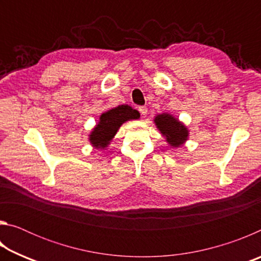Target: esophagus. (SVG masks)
I'll return each instance as SVG.
<instances>
[{
  "mask_svg": "<svg viewBox=\"0 0 261 261\" xmlns=\"http://www.w3.org/2000/svg\"><path fill=\"white\" fill-rule=\"evenodd\" d=\"M147 110H148L147 107H145V106H141V107H139V112L141 115H143V116H146Z\"/></svg>",
  "mask_w": 261,
  "mask_h": 261,
  "instance_id": "34e87169",
  "label": "esophagus"
}]
</instances>
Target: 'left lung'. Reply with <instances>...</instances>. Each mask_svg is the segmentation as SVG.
Here are the masks:
<instances>
[{
    "instance_id": "1",
    "label": "left lung",
    "mask_w": 261,
    "mask_h": 261,
    "mask_svg": "<svg viewBox=\"0 0 261 261\" xmlns=\"http://www.w3.org/2000/svg\"><path fill=\"white\" fill-rule=\"evenodd\" d=\"M159 131L165 137L168 145L171 147H180L189 138V129L184 123L180 122L178 118H176L174 115L162 113L156 115L154 117Z\"/></svg>"
}]
</instances>
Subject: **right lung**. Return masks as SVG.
<instances>
[{
    "instance_id": "obj_1",
    "label": "right lung",
    "mask_w": 261,
    "mask_h": 261,
    "mask_svg": "<svg viewBox=\"0 0 261 261\" xmlns=\"http://www.w3.org/2000/svg\"><path fill=\"white\" fill-rule=\"evenodd\" d=\"M139 117L138 110L130 107L129 105H121L109 109L100 115L98 124L92 129L88 140L94 148H107L123 123L130 120H138Z\"/></svg>"
}]
</instances>
